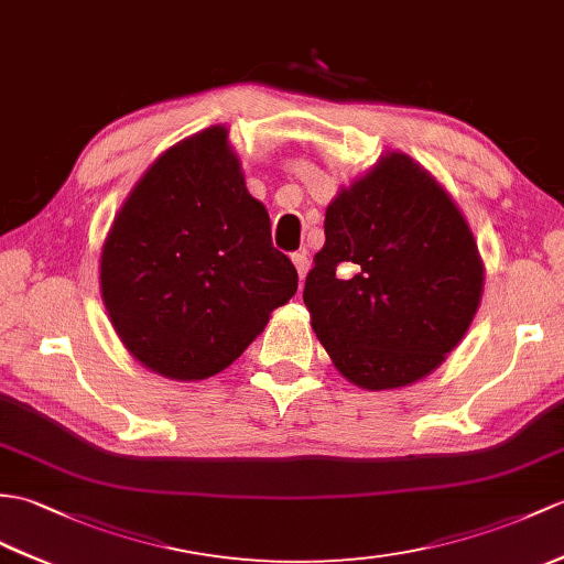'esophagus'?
Wrapping results in <instances>:
<instances>
[{"label":"esophagus","instance_id":"1","mask_svg":"<svg viewBox=\"0 0 564 564\" xmlns=\"http://www.w3.org/2000/svg\"><path fill=\"white\" fill-rule=\"evenodd\" d=\"M291 259H293V264H295V269H297V276H300V281H303V279H305V273H307V269H310L307 252H295Z\"/></svg>","mask_w":564,"mask_h":564}]
</instances>
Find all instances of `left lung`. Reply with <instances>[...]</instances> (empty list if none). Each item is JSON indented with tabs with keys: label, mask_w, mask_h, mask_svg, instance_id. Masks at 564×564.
Instances as JSON below:
<instances>
[{
	"label": "left lung",
	"mask_w": 564,
	"mask_h": 564,
	"mask_svg": "<svg viewBox=\"0 0 564 564\" xmlns=\"http://www.w3.org/2000/svg\"><path fill=\"white\" fill-rule=\"evenodd\" d=\"M303 300L348 382L401 389L462 344L486 281L474 230L430 170L387 151L326 206Z\"/></svg>",
	"instance_id": "left-lung-1"
}]
</instances>
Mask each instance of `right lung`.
I'll list each match as a JSON object with an SVG mask.
<instances>
[{
  "instance_id": "right-lung-1",
  "label": "right lung",
  "mask_w": 564,
  "mask_h": 564,
  "mask_svg": "<svg viewBox=\"0 0 564 564\" xmlns=\"http://www.w3.org/2000/svg\"><path fill=\"white\" fill-rule=\"evenodd\" d=\"M297 291L247 192L228 127L163 151L129 192L100 252L115 334L143 368L177 382L223 372Z\"/></svg>"
}]
</instances>
